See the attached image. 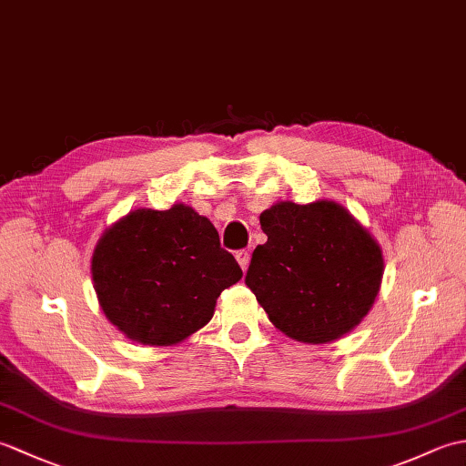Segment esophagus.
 <instances>
[{
  "label": "esophagus",
  "mask_w": 466,
  "mask_h": 466,
  "mask_svg": "<svg viewBox=\"0 0 466 466\" xmlns=\"http://www.w3.org/2000/svg\"><path fill=\"white\" fill-rule=\"evenodd\" d=\"M236 260H238L240 268L246 272V270H248V264H250V252L248 250H238V252H236Z\"/></svg>",
  "instance_id": "obj_1"
}]
</instances>
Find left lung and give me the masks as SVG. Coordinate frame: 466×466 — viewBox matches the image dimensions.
<instances>
[{
	"instance_id": "left-lung-1",
	"label": "left lung",
	"mask_w": 466,
	"mask_h": 466,
	"mask_svg": "<svg viewBox=\"0 0 466 466\" xmlns=\"http://www.w3.org/2000/svg\"><path fill=\"white\" fill-rule=\"evenodd\" d=\"M246 286L270 322L294 340L340 339L369 314L382 280V252L342 206L280 202L260 214Z\"/></svg>"
}]
</instances>
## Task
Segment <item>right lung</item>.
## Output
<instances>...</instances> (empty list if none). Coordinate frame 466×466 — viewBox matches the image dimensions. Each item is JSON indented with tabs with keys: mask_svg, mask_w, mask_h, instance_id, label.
Masks as SVG:
<instances>
[{
	"mask_svg": "<svg viewBox=\"0 0 466 466\" xmlns=\"http://www.w3.org/2000/svg\"><path fill=\"white\" fill-rule=\"evenodd\" d=\"M92 279L107 320L127 339L170 346L210 322L242 268L208 218L176 204L116 222L96 246Z\"/></svg>",
	"mask_w": 466,
	"mask_h": 466,
	"instance_id": "obj_1",
	"label": "right lung"
}]
</instances>
